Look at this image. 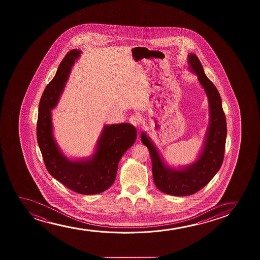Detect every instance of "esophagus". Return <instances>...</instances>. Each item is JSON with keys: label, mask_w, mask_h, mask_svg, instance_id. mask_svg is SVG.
Here are the masks:
<instances>
[{"label": "esophagus", "mask_w": 260, "mask_h": 260, "mask_svg": "<svg viewBox=\"0 0 260 260\" xmlns=\"http://www.w3.org/2000/svg\"><path fill=\"white\" fill-rule=\"evenodd\" d=\"M129 122H131L132 125H134L135 127H138L139 123H140V119H139V116H137V115H133V116L129 118Z\"/></svg>", "instance_id": "34e87169"}]
</instances>
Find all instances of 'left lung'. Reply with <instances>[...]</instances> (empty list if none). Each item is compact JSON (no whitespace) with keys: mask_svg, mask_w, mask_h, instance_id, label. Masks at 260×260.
Masks as SVG:
<instances>
[{"mask_svg":"<svg viewBox=\"0 0 260 260\" xmlns=\"http://www.w3.org/2000/svg\"><path fill=\"white\" fill-rule=\"evenodd\" d=\"M187 62L189 69L197 75L200 84L205 90L210 107V124L199 157L185 167H170L164 162L149 137L145 132L141 133V141L149 150L152 159L154 184L161 192L176 196L193 194L212 179L224 160L228 134L225 115L217 88L204 74L202 63L196 54L189 53Z\"/></svg>","mask_w":260,"mask_h":260,"instance_id":"1","label":"left lung"}]
</instances>
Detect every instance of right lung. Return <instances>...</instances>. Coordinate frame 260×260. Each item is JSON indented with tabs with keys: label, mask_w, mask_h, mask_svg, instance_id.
Returning a JSON list of instances; mask_svg holds the SVG:
<instances>
[{
	"label": "right lung",
	"mask_w": 260,
	"mask_h": 260,
	"mask_svg": "<svg viewBox=\"0 0 260 260\" xmlns=\"http://www.w3.org/2000/svg\"><path fill=\"white\" fill-rule=\"evenodd\" d=\"M81 53L76 49L70 50L44 89L40 100L36 135L47 171L53 178L81 194H96L113 185L119 160L135 143L137 129L129 123L105 125L95 153L86 159L70 160L61 152L53 137L51 110L57 106L72 67Z\"/></svg>",
	"instance_id": "obj_1"
}]
</instances>
